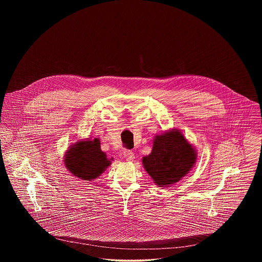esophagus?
Here are the masks:
<instances>
[{
	"label": "esophagus",
	"mask_w": 262,
	"mask_h": 262,
	"mask_svg": "<svg viewBox=\"0 0 262 262\" xmlns=\"http://www.w3.org/2000/svg\"><path fill=\"white\" fill-rule=\"evenodd\" d=\"M124 156H125L126 161H129V162H133L135 160V153L130 150H125L124 151Z\"/></svg>",
	"instance_id": "obj_1"
}]
</instances>
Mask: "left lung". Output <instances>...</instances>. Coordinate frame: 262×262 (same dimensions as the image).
Returning a JSON list of instances; mask_svg holds the SVG:
<instances>
[{
  "instance_id": "left-lung-1",
  "label": "left lung",
  "mask_w": 262,
  "mask_h": 262,
  "mask_svg": "<svg viewBox=\"0 0 262 262\" xmlns=\"http://www.w3.org/2000/svg\"><path fill=\"white\" fill-rule=\"evenodd\" d=\"M196 159L193 145L180 129L172 128L155 136L151 153L142 158V165L157 186L168 187L182 180Z\"/></svg>"
}]
</instances>
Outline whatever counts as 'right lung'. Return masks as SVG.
<instances>
[{
    "instance_id": "1",
    "label": "right lung",
    "mask_w": 262,
    "mask_h": 262,
    "mask_svg": "<svg viewBox=\"0 0 262 262\" xmlns=\"http://www.w3.org/2000/svg\"><path fill=\"white\" fill-rule=\"evenodd\" d=\"M113 158H107L100 147V140L84 139L73 143L63 156L67 170L83 181H93L111 165Z\"/></svg>"
}]
</instances>
